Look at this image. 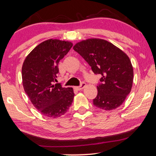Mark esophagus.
Here are the masks:
<instances>
[{"label": "esophagus", "mask_w": 156, "mask_h": 156, "mask_svg": "<svg viewBox=\"0 0 156 156\" xmlns=\"http://www.w3.org/2000/svg\"><path fill=\"white\" fill-rule=\"evenodd\" d=\"M86 86V83H84V82H82L81 83V85L80 86H76L75 87V88L77 90H82L83 88H84Z\"/></svg>", "instance_id": "esophagus-1"}]
</instances>
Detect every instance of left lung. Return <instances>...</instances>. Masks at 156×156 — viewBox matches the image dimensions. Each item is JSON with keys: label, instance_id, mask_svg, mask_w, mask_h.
Listing matches in <instances>:
<instances>
[{"label": "left lung", "instance_id": "obj_1", "mask_svg": "<svg viewBox=\"0 0 156 156\" xmlns=\"http://www.w3.org/2000/svg\"><path fill=\"white\" fill-rule=\"evenodd\" d=\"M73 49L89 64L95 75L102 76L93 105L109 111L121 106L133 82V68L128 55L112 43L98 38L77 42Z\"/></svg>", "mask_w": 156, "mask_h": 156}]
</instances>
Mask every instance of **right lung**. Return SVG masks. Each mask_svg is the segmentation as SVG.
I'll return each instance as SVG.
<instances>
[{
  "label": "right lung",
  "instance_id": "1",
  "mask_svg": "<svg viewBox=\"0 0 156 156\" xmlns=\"http://www.w3.org/2000/svg\"><path fill=\"white\" fill-rule=\"evenodd\" d=\"M73 47V43L49 39L35 47L26 57L21 75L24 90L30 102L42 114L58 118L65 114L73 101V88L54 84L59 61Z\"/></svg>",
  "mask_w": 156,
  "mask_h": 156
}]
</instances>
